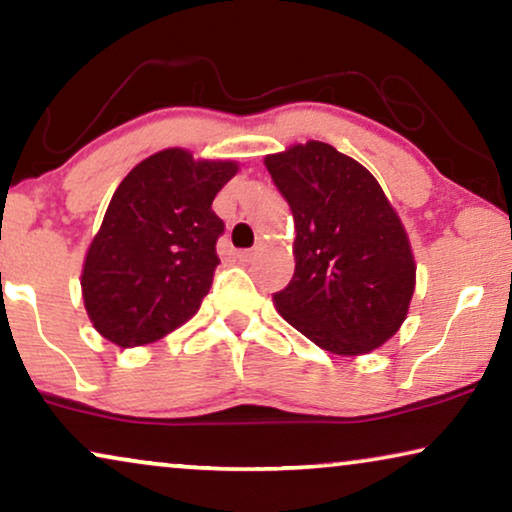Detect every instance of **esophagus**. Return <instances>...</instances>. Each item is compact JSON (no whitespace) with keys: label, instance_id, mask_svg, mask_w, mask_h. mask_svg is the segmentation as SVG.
I'll return each instance as SVG.
<instances>
[{"label":"esophagus","instance_id":"34e87169","mask_svg":"<svg viewBox=\"0 0 512 512\" xmlns=\"http://www.w3.org/2000/svg\"><path fill=\"white\" fill-rule=\"evenodd\" d=\"M236 257H239V262H250L255 257V250H239Z\"/></svg>","mask_w":512,"mask_h":512}]
</instances>
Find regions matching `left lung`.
<instances>
[{"label": "left lung", "mask_w": 512, "mask_h": 512, "mask_svg": "<svg viewBox=\"0 0 512 512\" xmlns=\"http://www.w3.org/2000/svg\"><path fill=\"white\" fill-rule=\"evenodd\" d=\"M290 204L294 276L278 313L334 355H364L397 334L415 290V259L383 187L322 141L264 160Z\"/></svg>", "instance_id": "obj_1"}]
</instances>
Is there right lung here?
Wrapping results in <instances>:
<instances>
[{
	"instance_id": "obj_1",
	"label": "right lung",
	"mask_w": 512,
	"mask_h": 512,
	"mask_svg": "<svg viewBox=\"0 0 512 512\" xmlns=\"http://www.w3.org/2000/svg\"><path fill=\"white\" fill-rule=\"evenodd\" d=\"M236 171L234 162H194L181 148L150 155L129 171L83 264L85 311L99 334L134 348L199 311L225 232L211 206Z\"/></svg>"
}]
</instances>
